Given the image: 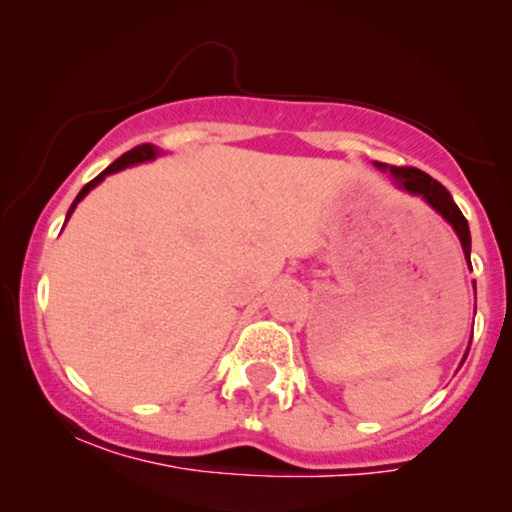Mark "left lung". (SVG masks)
<instances>
[{"label": "left lung", "mask_w": 512, "mask_h": 512, "mask_svg": "<svg viewBox=\"0 0 512 512\" xmlns=\"http://www.w3.org/2000/svg\"><path fill=\"white\" fill-rule=\"evenodd\" d=\"M375 168L390 173L399 190L409 192V195H414V197H421L428 207H431L436 214H440L445 221L450 223V228L455 231V236L460 238L464 260H467L469 267H472V262H469V252H472L469 223L462 216V211L455 204V199L450 197V192L445 190L438 180H433L431 175H426L424 170H419V168H397V166H387V163H378V161H375ZM474 293H477V286H474ZM467 354H469V349L464 351V358H467ZM464 358H462V363H464Z\"/></svg>", "instance_id": "obj_1"}]
</instances>
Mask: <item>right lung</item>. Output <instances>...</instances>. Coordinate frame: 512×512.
<instances>
[{
	"label": "right lung",
	"instance_id": "right-lung-1",
	"mask_svg": "<svg viewBox=\"0 0 512 512\" xmlns=\"http://www.w3.org/2000/svg\"><path fill=\"white\" fill-rule=\"evenodd\" d=\"M161 154H163V151L158 149V146H154V144H142V146H137V149H132V151H127V154H122L115 163H110V166L105 168L101 175H96V178L88 182V185L81 187V192H79V195H76V199L72 202V207H69V211H67V221H69V216L74 214L76 204H79L81 199H84L88 192L93 190V187L101 185V182L108 178V175L117 173V170H125L129 166H139V163H149V161H154V158H158ZM67 221H64V223H67Z\"/></svg>",
	"mask_w": 512,
	"mask_h": 512
}]
</instances>
